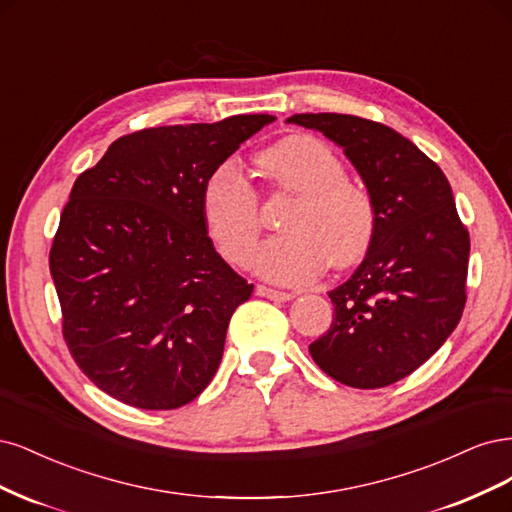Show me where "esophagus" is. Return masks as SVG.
I'll list each match as a JSON object with an SVG mask.
<instances>
[{
  "mask_svg": "<svg viewBox=\"0 0 512 512\" xmlns=\"http://www.w3.org/2000/svg\"><path fill=\"white\" fill-rule=\"evenodd\" d=\"M257 293L261 295V298H268V300H276V302H287V300H293L295 291H280V289H272V287H266V285H257Z\"/></svg>",
  "mask_w": 512,
  "mask_h": 512,
  "instance_id": "1",
  "label": "esophagus"
}]
</instances>
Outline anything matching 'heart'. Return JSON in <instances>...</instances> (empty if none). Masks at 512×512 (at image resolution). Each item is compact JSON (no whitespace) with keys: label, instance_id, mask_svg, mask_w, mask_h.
Segmentation results:
<instances>
[{"label":"heart","instance_id":"b5f03b06","mask_svg":"<svg viewBox=\"0 0 512 512\" xmlns=\"http://www.w3.org/2000/svg\"><path fill=\"white\" fill-rule=\"evenodd\" d=\"M272 191L295 195L280 219V234L261 246L255 268L276 283H306L334 268L364 259L376 234L372 195L344 178V166L325 142L291 136L259 155ZM202 214L219 253L234 266L249 261L261 234L259 193L234 161L210 172Z\"/></svg>","mask_w":512,"mask_h":512}]
</instances>
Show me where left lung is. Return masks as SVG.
Wrapping results in <instances>:
<instances>
[{"instance_id": "left-lung-1", "label": "left lung", "mask_w": 512, "mask_h": 512, "mask_svg": "<svg viewBox=\"0 0 512 512\" xmlns=\"http://www.w3.org/2000/svg\"><path fill=\"white\" fill-rule=\"evenodd\" d=\"M344 148L376 206V234L355 274L329 291L334 319L308 346L317 366L355 389L415 372L466 306L470 234L447 176L398 131L353 114H293Z\"/></svg>"}]
</instances>
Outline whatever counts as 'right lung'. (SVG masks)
Listing matches in <instances>:
<instances>
[{
    "label": "right lung",
    "mask_w": 512,
    "mask_h": 512,
    "mask_svg": "<svg viewBox=\"0 0 512 512\" xmlns=\"http://www.w3.org/2000/svg\"><path fill=\"white\" fill-rule=\"evenodd\" d=\"M272 121L140 129L76 178L48 266L76 366L119 402L180 408L217 372L229 319L253 285L214 251L202 191Z\"/></svg>",
    "instance_id": "1"
}]
</instances>
